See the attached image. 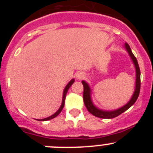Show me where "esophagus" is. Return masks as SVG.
<instances>
[{"mask_svg": "<svg viewBox=\"0 0 153 153\" xmlns=\"http://www.w3.org/2000/svg\"><path fill=\"white\" fill-rule=\"evenodd\" d=\"M75 76L77 79H82L84 78L85 75L83 72H81V71H77V72L75 74Z\"/></svg>", "mask_w": 153, "mask_h": 153, "instance_id": "obj_1", "label": "esophagus"}]
</instances>
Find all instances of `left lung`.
<instances>
[{
	"label": "left lung",
	"instance_id": "left-lung-1",
	"mask_svg": "<svg viewBox=\"0 0 153 153\" xmlns=\"http://www.w3.org/2000/svg\"><path fill=\"white\" fill-rule=\"evenodd\" d=\"M125 48L126 51L128 52L129 55L130 56L131 59H132V62L134 63L135 68H136V88H135V91L133 93L132 98L130 99V100L126 104L125 106L123 107L119 108V109H116V110H113V111H105V110H102L100 109H98L97 106H94V104L93 103L91 100V90L90 87L89 86L88 83H86L84 80L82 81V83L83 85V101H84V104L86 106V109L90 112L91 114H93L95 117H99V118L102 119H113L115 117H118L119 115L122 114L123 113L127 110V109L130 108L133 104L136 102V100H137L138 97L140 95V70L139 64H138L137 60H136V56L133 55L132 53V51L130 49V47L129 44H125Z\"/></svg>",
	"mask_w": 153,
	"mask_h": 153
}]
</instances>
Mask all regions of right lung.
Listing matches in <instances>:
<instances>
[{
  "label": "right lung",
  "mask_w": 153,
  "mask_h": 153,
  "mask_svg": "<svg viewBox=\"0 0 153 153\" xmlns=\"http://www.w3.org/2000/svg\"><path fill=\"white\" fill-rule=\"evenodd\" d=\"M74 83V79H71V80H70V82L67 83V85L66 86V87L64 88V90H63V99H62V104H61V106H60V107L59 108V109H58L57 111H56V113H54V114H53L52 116H51V117H47V118L42 119V120H40V121H47V120H52V119L55 118V117H57L58 115L60 114V112H61L62 109H63V106H64L65 98H66V95H67V91H68L69 88H70V86H71V85H72Z\"/></svg>",
  "instance_id": "add662e5"
}]
</instances>
